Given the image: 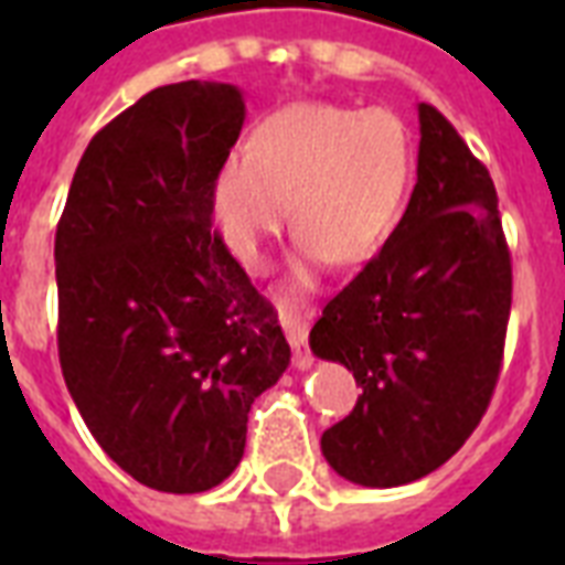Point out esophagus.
I'll list each match as a JSON object with an SVG mask.
<instances>
[{"mask_svg": "<svg viewBox=\"0 0 565 565\" xmlns=\"http://www.w3.org/2000/svg\"><path fill=\"white\" fill-rule=\"evenodd\" d=\"M281 326L284 334H287V340L292 345V366L296 370H308L310 363H313L308 349V319H305L301 310H284Z\"/></svg>", "mask_w": 565, "mask_h": 565, "instance_id": "esophagus-1", "label": "esophagus"}]
</instances>
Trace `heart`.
Returning a JSON list of instances; mask_svg holds the SVG:
<instances>
[{"mask_svg": "<svg viewBox=\"0 0 565 565\" xmlns=\"http://www.w3.org/2000/svg\"><path fill=\"white\" fill-rule=\"evenodd\" d=\"M411 167V137L390 110L292 105L257 128L248 154L216 170L213 222L231 255L260 273L292 204L308 264L358 266L402 216ZM296 278L308 281V266Z\"/></svg>", "mask_w": 565, "mask_h": 565, "instance_id": "b5f03b06", "label": "heart"}]
</instances>
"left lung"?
<instances>
[{
    "label": "left lung",
    "instance_id": "8db88e82",
    "mask_svg": "<svg viewBox=\"0 0 565 565\" xmlns=\"http://www.w3.org/2000/svg\"><path fill=\"white\" fill-rule=\"evenodd\" d=\"M419 135L407 211L310 331L313 354L363 386L322 434L331 469L361 487L446 463L487 413L504 358L513 269L490 172L425 102Z\"/></svg>",
    "mask_w": 565,
    "mask_h": 565
}]
</instances>
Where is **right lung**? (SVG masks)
<instances>
[{
	"label": "right lung",
	"instance_id": "obj_1",
	"mask_svg": "<svg viewBox=\"0 0 565 565\" xmlns=\"http://www.w3.org/2000/svg\"><path fill=\"white\" fill-rule=\"evenodd\" d=\"M243 119L234 84L154 87L93 137L57 222L66 390L105 455L161 492L225 481L252 404L290 366L273 305L211 220Z\"/></svg>",
	"mask_w": 565,
	"mask_h": 565
}]
</instances>
